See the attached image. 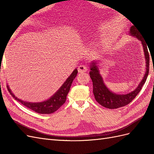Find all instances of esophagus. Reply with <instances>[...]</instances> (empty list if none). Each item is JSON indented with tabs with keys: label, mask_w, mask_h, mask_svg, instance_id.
<instances>
[{
	"label": "esophagus",
	"mask_w": 154,
	"mask_h": 154,
	"mask_svg": "<svg viewBox=\"0 0 154 154\" xmlns=\"http://www.w3.org/2000/svg\"><path fill=\"white\" fill-rule=\"evenodd\" d=\"M78 72L80 73H82V72H86L87 70V67L85 66H83V65H81V66H80L78 67Z\"/></svg>",
	"instance_id": "esophagus-1"
}]
</instances>
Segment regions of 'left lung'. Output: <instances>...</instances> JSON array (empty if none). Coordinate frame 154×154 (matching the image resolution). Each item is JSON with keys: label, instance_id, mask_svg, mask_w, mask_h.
Instances as JSON below:
<instances>
[{"label": "left lung", "instance_id": "obj_1", "mask_svg": "<svg viewBox=\"0 0 154 154\" xmlns=\"http://www.w3.org/2000/svg\"><path fill=\"white\" fill-rule=\"evenodd\" d=\"M129 35L132 36L136 37L137 40L141 41L144 51V59L146 61V70L142 80L139 83L137 87L135 89L128 94H119L112 92L109 89L103 81V78L100 74L98 62L100 60H93L90 63L89 72L90 77L92 81L93 84V94L97 103L107 109H114L119 107L124 106L128 105L131 102L138 93L141 90L142 87L145 83L149 72V62H150V57L147 48V43L144 40V37L141 35L140 31L135 26H132L130 29Z\"/></svg>", "mask_w": 154, "mask_h": 154}]
</instances>
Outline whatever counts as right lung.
Segmentation results:
<instances>
[{
  "mask_svg": "<svg viewBox=\"0 0 154 154\" xmlns=\"http://www.w3.org/2000/svg\"><path fill=\"white\" fill-rule=\"evenodd\" d=\"M77 73L78 70L77 69H75L71 75L67 78L66 82L63 83V85L52 96L47 100L42 102H29L23 101L15 96L8 85H7V87L8 91L10 92L11 95L15 99V100L19 101L27 108L30 109L39 114H49L57 111L66 102L67 95L70 91V88H71L73 80L77 75Z\"/></svg>",
  "mask_w": 154,
  "mask_h": 154,
  "instance_id": "add662e5",
  "label": "right lung"
}]
</instances>
